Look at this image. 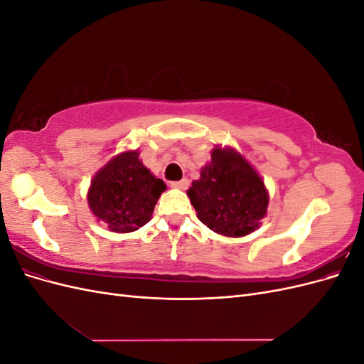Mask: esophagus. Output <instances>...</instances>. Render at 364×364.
<instances>
[{"label": "esophagus", "mask_w": 364, "mask_h": 364, "mask_svg": "<svg viewBox=\"0 0 364 364\" xmlns=\"http://www.w3.org/2000/svg\"><path fill=\"white\" fill-rule=\"evenodd\" d=\"M188 185H190L188 179H182V181H178V182H170L171 188H176V190H186V188H188Z\"/></svg>", "instance_id": "obj_1"}]
</instances>
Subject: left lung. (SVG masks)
Returning a JSON list of instances; mask_svg holds the SVG:
<instances>
[{
  "instance_id": "left-lung-1",
  "label": "left lung",
  "mask_w": 364,
  "mask_h": 364,
  "mask_svg": "<svg viewBox=\"0 0 364 364\" xmlns=\"http://www.w3.org/2000/svg\"><path fill=\"white\" fill-rule=\"evenodd\" d=\"M197 218L225 237H245L267 215L269 191L255 167L234 147L215 146L186 191Z\"/></svg>"
}]
</instances>
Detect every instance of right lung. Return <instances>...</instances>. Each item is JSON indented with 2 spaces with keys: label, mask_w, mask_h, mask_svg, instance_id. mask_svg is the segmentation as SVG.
<instances>
[{
  "label": "right lung",
  "mask_w": 364,
  "mask_h": 364,
  "mask_svg": "<svg viewBox=\"0 0 364 364\" xmlns=\"http://www.w3.org/2000/svg\"><path fill=\"white\" fill-rule=\"evenodd\" d=\"M165 190L167 185L142 164L138 150H124L94 174L86 197L98 222L127 234L149 223Z\"/></svg>",
  "instance_id": "right-lung-1"
}]
</instances>
